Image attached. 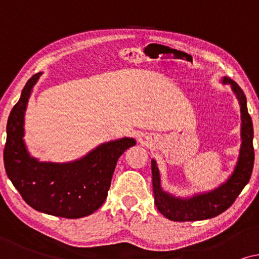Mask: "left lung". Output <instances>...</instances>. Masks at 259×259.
Wrapping results in <instances>:
<instances>
[{
    "instance_id": "left-lung-1",
    "label": "left lung",
    "mask_w": 259,
    "mask_h": 259,
    "mask_svg": "<svg viewBox=\"0 0 259 259\" xmlns=\"http://www.w3.org/2000/svg\"><path fill=\"white\" fill-rule=\"evenodd\" d=\"M223 84L231 85L236 94L242 112V146L239 157L234 167L233 173L227 180L207 193H200L191 198H177L164 192L161 187L160 171L156 161L151 160V173H153V191L155 205L161 214L173 222H195L214 218L220 213L225 212L233 204L237 196L249 182L253 169V125L251 116L247 112L246 97L239 85L232 79L224 77Z\"/></svg>"
}]
</instances>
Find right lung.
Masks as SVG:
<instances>
[{
    "label": "right lung",
    "instance_id": "add662e5",
    "mask_svg": "<svg viewBox=\"0 0 259 259\" xmlns=\"http://www.w3.org/2000/svg\"><path fill=\"white\" fill-rule=\"evenodd\" d=\"M41 74H34L26 82L7 122L3 151L7 175L22 199L36 211L67 219L82 218L105 201L117 161L136 141L124 137L103 143L84 157L66 163L40 162L30 156L23 141L25 112Z\"/></svg>",
    "mask_w": 259,
    "mask_h": 259
}]
</instances>
